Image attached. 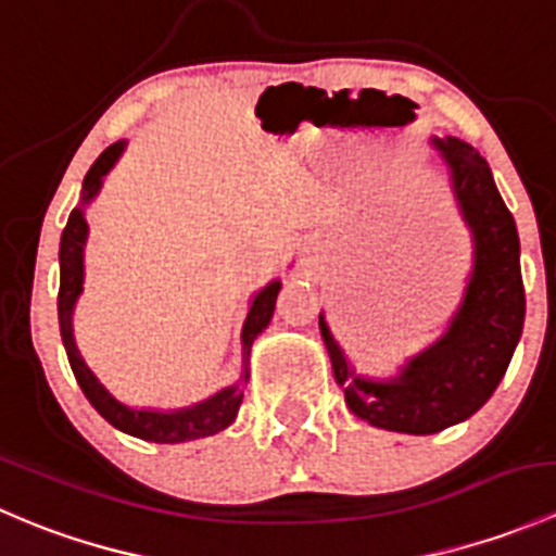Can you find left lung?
Returning <instances> with one entry per match:
<instances>
[{"label": "left lung", "mask_w": 556, "mask_h": 556, "mask_svg": "<svg viewBox=\"0 0 556 556\" xmlns=\"http://www.w3.org/2000/svg\"><path fill=\"white\" fill-rule=\"evenodd\" d=\"M470 233V274L444 333L406 357L387 379L366 377L319 312L336 382L355 417L408 435H430L473 417L492 397L525 325L519 233L479 150L457 137H430Z\"/></svg>", "instance_id": "obj_1"}]
</instances>
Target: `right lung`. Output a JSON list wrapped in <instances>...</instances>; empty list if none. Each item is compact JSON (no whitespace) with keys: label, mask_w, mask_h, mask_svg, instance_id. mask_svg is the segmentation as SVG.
<instances>
[{"label":"right lung","mask_w":556,"mask_h":556,"mask_svg":"<svg viewBox=\"0 0 556 556\" xmlns=\"http://www.w3.org/2000/svg\"><path fill=\"white\" fill-rule=\"evenodd\" d=\"M126 139H117L115 144L104 150L97 159L83 179L80 204L72 210L70 220H66L64 233H61L59 247V266H61V285H59V325H61V341H64L66 357L75 371L77 384L86 392L91 406L112 425V428L123 430V433L134 435V439L153 441V444H185V441L206 439L237 419L239 406H242L244 387L250 382V350L252 341L268 328L274 317V304L282 290V279H271L263 285L255 295L250 299V309H247L242 325V377L239 382L223 387L215 395L204 397V401L193 403V406L182 408H150V406H128L121 397L112 395L102 384V379L91 371L86 357L80 355V346L75 341V306L83 293V282H86V242H88V220L86 206L102 190L104 177L117 164V159L126 150Z\"/></svg>","instance_id":"right-lung-1"}]
</instances>
